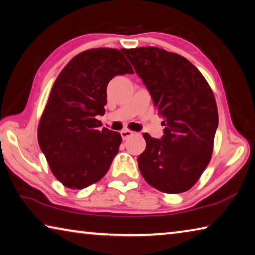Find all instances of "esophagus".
<instances>
[{"label":"esophagus","instance_id":"34e87169","mask_svg":"<svg viewBox=\"0 0 255 255\" xmlns=\"http://www.w3.org/2000/svg\"><path fill=\"white\" fill-rule=\"evenodd\" d=\"M120 135H122V138L124 140H126V139H128V138H130L133 135V132L131 130H128V129H125V130L120 132Z\"/></svg>","mask_w":255,"mask_h":255}]
</instances>
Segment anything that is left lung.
<instances>
[{"label":"left lung","mask_w":255,"mask_h":255,"mask_svg":"<svg viewBox=\"0 0 255 255\" xmlns=\"http://www.w3.org/2000/svg\"><path fill=\"white\" fill-rule=\"evenodd\" d=\"M152 94L165 126L162 139L145 133L138 166L146 182L165 193L188 191L214 149L218 110L204 75L179 54L157 47L123 49Z\"/></svg>","instance_id":"1"}]
</instances>
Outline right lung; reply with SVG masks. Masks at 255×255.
Returning a JSON list of instances; mask_svg holds the SVG:
<instances>
[{
  "label": "right lung",
  "mask_w": 255,
  "mask_h": 255,
  "mask_svg": "<svg viewBox=\"0 0 255 255\" xmlns=\"http://www.w3.org/2000/svg\"><path fill=\"white\" fill-rule=\"evenodd\" d=\"M112 48H92L74 56L56 79L38 125V143L51 173L64 187L84 189L101 180L122 144L103 127L107 85L132 67Z\"/></svg>",
  "instance_id": "add662e5"
}]
</instances>
